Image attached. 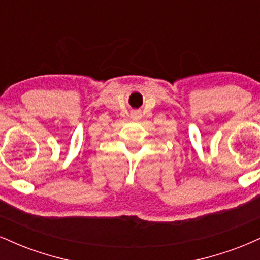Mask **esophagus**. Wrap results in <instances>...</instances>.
I'll return each mask as SVG.
<instances>
[{
  "mask_svg": "<svg viewBox=\"0 0 260 260\" xmlns=\"http://www.w3.org/2000/svg\"><path fill=\"white\" fill-rule=\"evenodd\" d=\"M131 117L133 118V120H139L140 117H142V112L140 111H133L131 113Z\"/></svg>",
  "mask_w": 260,
  "mask_h": 260,
  "instance_id": "obj_1",
  "label": "esophagus"
}]
</instances>
